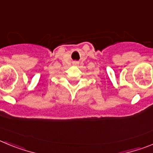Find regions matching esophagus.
I'll return each mask as SVG.
<instances>
[{
	"mask_svg": "<svg viewBox=\"0 0 153 153\" xmlns=\"http://www.w3.org/2000/svg\"><path fill=\"white\" fill-rule=\"evenodd\" d=\"M75 63V64H77V62H75V63Z\"/></svg>",
	"mask_w": 153,
	"mask_h": 153,
	"instance_id": "esophagus-1",
	"label": "esophagus"
}]
</instances>
